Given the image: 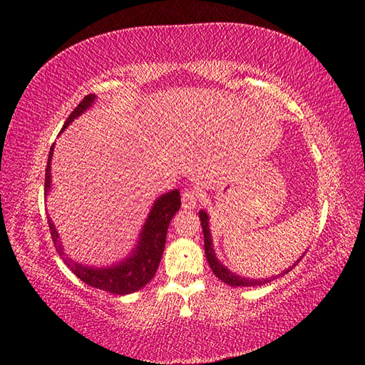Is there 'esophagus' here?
Wrapping results in <instances>:
<instances>
[{
	"instance_id": "esophagus-1",
	"label": "esophagus",
	"mask_w": 365,
	"mask_h": 365,
	"mask_svg": "<svg viewBox=\"0 0 365 365\" xmlns=\"http://www.w3.org/2000/svg\"><path fill=\"white\" fill-rule=\"evenodd\" d=\"M197 200H199L197 191L185 190L182 192V207L185 208V210H191V208H195L196 204H197Z\"/></svg>"
}]
</instances>
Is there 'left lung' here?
Here are the masks:
<instances>
[{"mask_svg": "<svg viewBox=\"0 0 365 365\" xmlns=\"http://www.w3.org/2000/svg\"><path fill=\"white\" fill-rule=\"evenodd\" d=\"M199 218H200V224H202V230H204V247H205V255H207L208 265H210V268H212V271H213L216 277L221 279L222 282H226V284H229V285H232V287H260V285H265V284L273 281V279H276L277 276L289 273V271L293 269V267H297L298 262H299L302 257H304V255H301V257H299L297 262H294L292 267H289V269H285L284 273L277 274V276H273L271 279H269V277H268V279H250V277H242V276H238V274H235V273H232L230 269H227L218 259H216L213 245H212L210 229H208V215H207L204 210H200V212H199ZM304 254H306V252H304Z\"/></svg>", "mask_w": 365, "mask_h": 365, "instance_id": "left-lung-1", "label": "left lung"}]
</instances>
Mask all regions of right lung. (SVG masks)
Returning a JSON list of instances; mask_svg holds the SVG:
<instances>
[{
	"label": "right lung",
	"instance_id": "right-lung-1",
	"mask_svg": "<svg viewBox=\"0 0 365 365\" xmlns=\"http://www.w3.org/2000/svg\"><path fill=\"white\" fill-rule=\"evenodd\" d=\"M94 102H96L94 94H89L84 97L80 102V105L76 106L71 113V115L67 118L63 130L71 125L73 119H76L80 114L86 111ZM53 147L54 145H51L50 149L48 163H46V169H45V195H48L50 183H51L50 165H51V157H53ZM180 205H182L180 191L178 190L169 191L166 195L160 196L157 200H155L152 210L149 216H147L141 234H139V242L135 247V251H131L130 257L119 262L118 265H111L105 268L86 267L83 265V263H76L68 259L64 252V247L61 246L58 230L54 227V224L48 216L50 234H51L54 246H56L58 254L63 257L66 265L73 271V274L78 276L84 284L96 287L98 290H105L115 294H128L143 289L145 284H149V281H152V277L155 276V273H157L163 251H165L169 222L173 220V216L178 212Z\"/></svg>",
	"mask_w": 365,
	"mask_h": 365
}]
</instances>
